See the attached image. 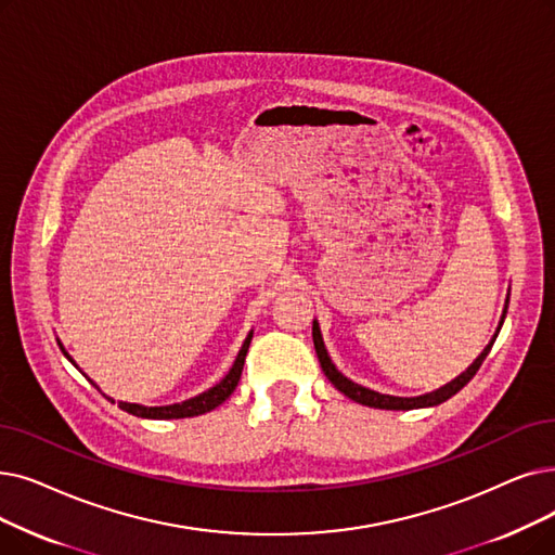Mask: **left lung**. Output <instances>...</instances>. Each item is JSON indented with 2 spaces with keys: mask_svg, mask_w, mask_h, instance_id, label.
Returning a JSON list of instances; mask_svg holds the SVG:
<instances>
[{
  "mask_svg": "<svg viewBox=\"0 0 555 555\" xmlns=\"http://www.w3.org/2000/svg\"><path fill=\"white\" fill-rule=\"evenodd\" d=\"M505 312H508V299H505V306H503V315H501V322H499V328H496V333L492 335V340H490V345L480 351V356L474 360V363L461 374V376H455L451 383H447V385H442L440 390H436V392H428V395H422V397H392V395H380V392H374V390H370V388H363V385H358V383H353V380H349L345 374H340L335 370V365H333V360L328 358V351H326V347H324V340H322V331H320V324H318V320L312 322V343H315V351H318V358H320V365H322V370H324V374H326V378L335 385L337 390H340L345 397H349V399H353L356 403H363V405H370V408H383V411H413V408H428V405H438V403H442V401H447V399H451L455 392H461L465 385L474 378V374L478 372V367L483 365V360H486V356L490 353V349H492V345H494V340H496V335H499V331H501V326H503V320H505Z\"/></svg>",
  "mask_w": 555,
  "mask_h": 555,
  "instance_id": "8db88e82",
  "label": "left lung"
}]
</instances>
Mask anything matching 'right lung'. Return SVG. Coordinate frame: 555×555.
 <instances>
[{
    "label": "right lung",
    "instance_id": "obj_1",
    "mask_svg": "<svg viewBox=\"0 0 555 555\" xmlns=\"http://www.w3.org/2000/svg\"><path fill=\"white\" fill-rule=\"evenodd\" d=\"M251 335H254V333H249V335L245 337L243 349L237 351V358H235L233 367L229 370V374H227L218 385H212L210 390H206V392H202V395H197V397H192V399H188V401L172 403V405H140V403H127V401H119L117 405L122 408V411H127V413H131V415H135V417H144V420H183V417H197V415L210 413L212 408H218L220 403H224V401L233 395L235 385H237V380H240V374H243V367H245V356H247V351H249ZM59 345H61V343H59ZM61 349H63V345H61ZM63 353L67 356L65 349H63ZM67 360H69L72 365H75V360H72L69 356H67ZM75 367H77V365H75ZM92 385H94V383H92ZM106 399H111V397H106ZM111 401H113V399H111ZM113 403H115V401H113Z\"/></svg>",
    "mask_w": 555,
    "mask_h": 555
}]
</instances>
